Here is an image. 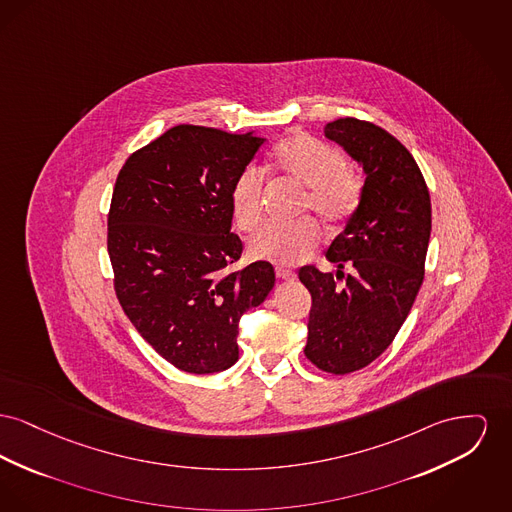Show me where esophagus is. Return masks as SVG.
<instances>
[{
	"label": "esophagus",
	"mask_w": 512,
	"mask_h": 512,
	"mask_svg": "<svg viewBox=\"0 0 512 512\" xmlns=\"http://www.w3.org/2000/svg\"><path fill=\"white\" fill-rule=\"evenodd\" d=\"M276 276L280 280H294L296 278V272L286 269V267H276Z\"/></svg>",
	"instance_id": "1"
}]
</instances>
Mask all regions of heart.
Here are the masks:
<instances>
[{
	"instance_id": "1",
	"label": "heart",
	"mask_w": 512,
	"mask_h": 512,
	"mask_svg": "<svg viewBox=\"0 0 512 512\" xmlns=\"http://www.w3.org/2000/svg\"><path fill=\"white\" fill-rule=\"evenodd\" d=\"M272 168L307 189L303 207L327 226L346 222L360 203V181L344 170L342 152L315 137L298 133L280 141L272 151ZM263 193L265 172L255 164L243 166L232 183L230 205L238 226L247 234L261 226ZM319 240L321 232L309 218L271 224L251 240L249 253L261 261L292 265L309 255Z\"/></svg>"
}]
</instances>
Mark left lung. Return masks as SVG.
I'll return each instance as SVG.
<instances>
[{
  "label": "left lung",
  "mask_w": 512,
  "mask_h": 512,
  "mask_svg": "<svg viewBox=\"0 0 512 512\" xmlns=\"http://www.w3.org/2000/svg\"><path fill=\"white\" fill-rule=\"evenodd\" d=\"M363 170L360 203L334 238L332 272L301 267L311 294L305 356L346 375L377 360L406 321L423 282L431 201L414 156L375 123L342 118L325 125ZM351 272L343 274V267ZM344 277L340 287L337 278Z\"/></svg>",
  "instance_id": "1"
}]
</instances>
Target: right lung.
I'll return each instance as SVG.
<instances>
[{
  "label": "right lung",
  "instance_id": "obj_1",
  "mask_svg": "<svg viewBox=\"0 0 512 512\" xmlns=\"http://www.w3.org/2000/svg\"><path fill=\"white\" fill-rule=\"evenodd\" d=\"M265 139L201 125H176L133 152L116 180L108 253L129 321L174 367L211 375L240 358L238 323L274 288L257 261L230 271V191Z\"/></svg>",
  "mask_w": 512,
  "mask_h": 512
}]
</instances>
